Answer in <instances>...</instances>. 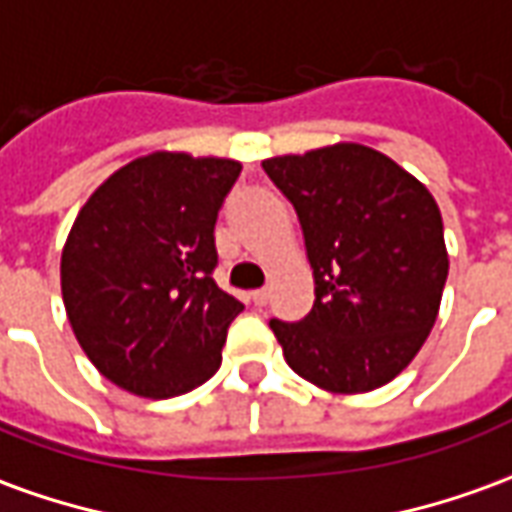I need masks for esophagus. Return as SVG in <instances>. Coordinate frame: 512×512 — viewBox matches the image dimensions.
<instances>
[{"instance_id": "1", "label": "esophagus", "mask_w": 512, "mask_h": 512, "mask_svg": "<svg viewBox=\"0 0 512 512\" xmlns=\"http://www.w3.org/2000/svg\"><path fill=\"white\" fill-rule=\"evenodd\" d=\"M268 296H271V293H268L266 288H260V290H252V296H249V299H252V304H255V307H266Z\"/></svg>"}]
</instances>
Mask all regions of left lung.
<instances>
[{"instance_id": "1", "label": "left lung", "mask_w": 512, "mask_h": 512, "mask_svg": "<svg viewBox=\"0 0 512 512\" xmlns=\"http://www.w3.org/2000/svg\"><path fill=\"white\" fill-rule=\"evenodd\" d=\"M263 169L296 208L315 279L304 321L268 323L285 362L334 395L389 384L428 340L450 271L433 194L356 142Z\"/></svg>"}]
</instances>
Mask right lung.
Wrapping results in <instances>:
<instances>
[{
    "mask_svg": "<svg viewBox=\"0 0 512 512\" xmlns=\"http://www.w3.org/2000/svg\"><path fill=\"white\" fill-rule=\"evenodd\" d=\"M238 175L233 158L158 150L109 175L76 216L62 301L82 351L120 389L164 400L222 365L244 304L213 282V227Z\"/></svg>",
    "mask_w": 512,
    "mask_h": 512,
    "instance_id": "obj_1",
    "label": "right lung"
}]
</instances>
